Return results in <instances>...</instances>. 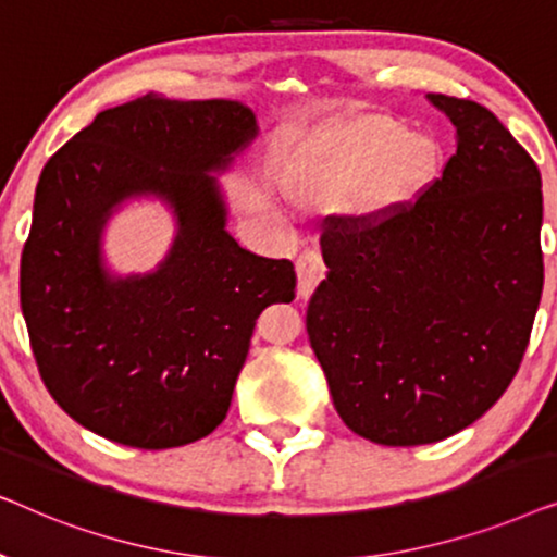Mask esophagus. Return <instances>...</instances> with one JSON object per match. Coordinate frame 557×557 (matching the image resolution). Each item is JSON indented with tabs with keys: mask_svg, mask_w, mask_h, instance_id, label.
Masks as SVG:
<instances>
[{
	"mask_svg": "<svg viewBox=\"0 0 557 557\" xmlns=\"http://www.w3.org/2000/svg\"><path fill=\"white\" fill-rule=\"evenodd\" d=\"M324 258L319 250H304V253L296 258V276H299V296L301 299H309L314 294L319 281L324 278Z\"/></svg>",
	"mask_w": 557,
	"mask_h": 557,
	"instance_id": "obj_1",
	"label": "esophagus"
}]
</instances>
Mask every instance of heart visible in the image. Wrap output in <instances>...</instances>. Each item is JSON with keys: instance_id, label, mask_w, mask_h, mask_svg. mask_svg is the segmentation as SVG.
I'll list each match as a JSON object with an SVG mask.
<instances>
[{"instance_id": "obj_1", "label": "heart", "mask_w": 557, "mask_h": 557, "mask_svg": "<svg viewBox=\"0 0 557 557\" xmlns=\"http://www.w3.org/2000/svg\"><path fill=\"white\" fill-rule=\"evenodd\" d=\"M431 134L406 132L387 116L339 121L311 136L294 170L307 202H337L355 189V212L383 220L421 197L441 170Z\"/></svg>"}]
</instances>
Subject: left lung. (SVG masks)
<instances>
[{"label":"left lung","instance_id":"1","mask_svg":"<svg viewBox=\"0 0 557 557\" xmlns=\"http://www.w3.org/2000/svg\"><path fill=\"white\" fill-rule=\"evenodd\" d=\"M456 154L383 220L324 218L307 332L334 408L383 446L444 441L502 398L543 294L540 170L490 109L429 94Z\"/></svg>","mask_w":557,"mask_h":557}]
</instances>
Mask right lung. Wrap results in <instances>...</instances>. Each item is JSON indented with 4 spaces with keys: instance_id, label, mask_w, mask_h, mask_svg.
Returning a JSON list of instances; mask_svg holds the SVG:
<instances>
[{
    "instance_id": "right-lung-1",
    "label": "right lung",
    "mask_w": 557,
    "mask_h": 557,
    "mask_svg": "<svg viewBox=\"0 0 557 557\" xmlns=\"http://www.w3.org/2000/svg\"><path fill=\"white\" fill-rule=\"evenodd\" d=\"M253 136L246 106L149 94L98 113L45 164L20 304L45 387L98 436L151 451L208 436L231 408L258 314L294 299V263L227 235L210 177ZM136 194L171 202L178 238L159 272L111 280L97 238Z\"/></svg>"
}]
</instances>
